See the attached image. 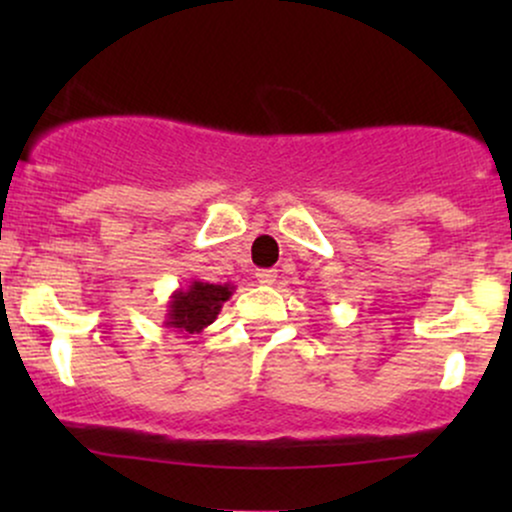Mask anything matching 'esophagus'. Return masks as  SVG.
I'll use <instances>...</instances> for the list:
<instances>
[{
	"label": "esophagus",
	"mask_w": 512,
	"mask_h": 512,
	"mask_svg": "<svg viewBox=\"0 0 512 512\" xmlns=\"http://www.w3.org/2000/svg\"><path fill=\"white\" fill-rule=\"evenodd\" d=\"M255 276H257V281H260L262 286L276 284V272H274V269H260V272H257Z\"/></svg>",
	"instance_id": "esophagus-1"
}]
</instances>
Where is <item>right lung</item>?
<instances>
[{"label": "right lung", "mask_w": 512, "mask_h": 512, "mask_svg": "<svg viewBox=\"0 0 512 512\" xmlns=\"http://www.w3.org/2000/svg\"><path fill=\"white\" fill-rule=\"evenodd\" d=\"M233 291H236V286L231 281L228 284H211V281L192 279L190 286L173 291L163 325L170 332L182 334V337L199 334L219 317L223 303L233 296Z\"/></svg>", "instance_id": "add662e5"}]
</instances>
